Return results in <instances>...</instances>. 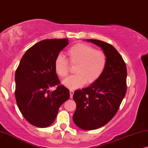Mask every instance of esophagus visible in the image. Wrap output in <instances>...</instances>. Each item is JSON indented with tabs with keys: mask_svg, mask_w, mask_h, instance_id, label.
Wrapping results in <instances>:
<instances>
[{
	"mask_svg": "<svg viewBox=\"0 0 148 148\" xmlns=\"http://www.w3.org/2000/svg\"><path fill=\"white\" fill-rule=\"evenodd\" d=\"M74 90H70V98L71 99H72V98L73 97V95H74Z\"/></svg>",
	"mask_w": 148,
	"mask_h": 148,
	"instance_id": "esophagus-1",
	"label": "esophagus"
}]
</instances>
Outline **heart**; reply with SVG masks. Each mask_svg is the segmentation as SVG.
<instances>
[{"label":"heart","instance_id":"1","mask_svg":"<svg viewBox=\"0 0 148 148\" xmlns=\"http://www.w3.org/2000/svg\"><path fill=\"white\" fill-rule=\"evenodd\" d=\"M68 62L75 66L74 74L62 82L70 89H76L84 84L90 85L101 77L106 70L108 58L106 53L97 51L88 45L79 43L67 51ZM68 60L62 55H58L54 62V69L57 75L66 78L70 72Z\"/></svg>","mask_w":148,"mask_h":148}]
</instances>
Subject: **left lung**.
<instances>
[{"mask_svg": "<svg viewBox=\"0 0 148 148\" xmlns=\"http://www.w3.org/2000/svg\"><path fill=\"white\" fill-rule=\"evenodd\" d=\"M86 41L101 47L108 58L101 77L73 95L76 103L73 121L80 129L89 131L103 127L116 114L127 92V72L123 58L112 45L95 39Z\"/></svg>", "mask_w": 148, "mask_h": 148, "instance_id": "left-lung-1", "label": "left lung"}]
</instances>
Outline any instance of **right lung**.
Listing matches in <instances>:
<instances>
[{"instance_id": "add662e5", "label": "right lung", "mask_w": 148, "mask_h": 148, "mask_svg": "<svg viewBox=\"0 0 148 148\" xmlns=\"http://www.w3.org/2000/svg\"><path fill=\"white\" fill-rule=\"evenodd\" d=\"M68 45V39H47L27 49L15 72V99L26 121L39 128L53 123L61 105L70 91L60 81L54 69L56 57ZM54 86L57 88L50 92Z\"/></svg>"}]
</instances>
